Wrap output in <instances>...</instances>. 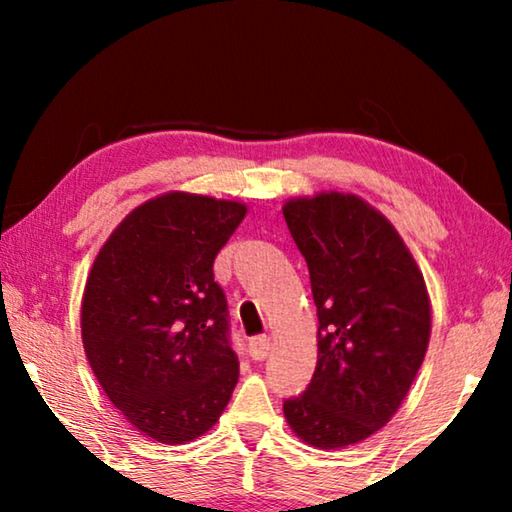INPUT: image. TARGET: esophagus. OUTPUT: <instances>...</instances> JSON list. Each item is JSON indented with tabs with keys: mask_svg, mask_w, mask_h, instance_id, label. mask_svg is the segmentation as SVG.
I'll list each match as a JSON object with an SVG mask.
<instances>
[{
	"mask_svg": "<svg viewBox=\"0 0 512 512\" xmlns=\"http://www.w3.org/2000/svg\"><path fill=\"white\" fill-rule=\"evenodd\" d=\"M248 352L255 361H264L268 357V352H271V339H268V336H255V339H250L248 343Z\"/></svg>",
	"mask_w": 512,
	"mask_h": 512,
	"instance_id": "34e87169",
	"label": "esophagus"
}]
</instances>
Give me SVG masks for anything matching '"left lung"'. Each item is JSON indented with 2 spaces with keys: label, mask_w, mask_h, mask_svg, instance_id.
I'll use <instances>...</instances> for the list:
<instances>
[{
  "label": "left lung",
  "mask_w": 512,
  "mask_h": 512,
  "mask_svg": "<svg viewBox=\"0 0 512 512\" xmlns=\"http://www.w3.org/2000/svg\"><path fill=\"white\" fill-rule=\"evenodd\" d=\"M284 221L305 257L318 309V361L284 418L311 447L341 449L400 409L427 354L424 277L393 223L363 198H291Z\"/></svg>",
  "instance_id": "8db88e82"
}]
</instances>
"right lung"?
<instances>
[{"label": "right lung", "instance_id": "add662e5", "mask_svg": "<svg viewBox=\"0 0 512 512\" xmlns=\"http://www.w3.org/2000/svg\"><path fill=\"white\" fill-rule=\"evenodd\" d=\"M246 205L169 192L121 221L94 259L81 336L103 393L137 431L183 445L214 427L239 379L214 257Z\"/></svg>", "mask_w": 512, "mask_h": 512}]
</instances>
